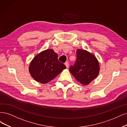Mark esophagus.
Listing matches in <instances>:
<instances>
[{"mask_svg":"<svg viewBox=\"0 0 127 127\" xmlns=\"http://www.w3.org/2000/svg\"><path fill=\"white\" fill-rule=\"evenodd\" d=\"M65 66H66V67L67 68H68V66H69V63H68V62H65Z\"/></svg>","mask_w":127,"mask_h":127,"instance_id":"34e87169","label":"esophagus"}]
</instances>
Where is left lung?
Returning <instances> with one entry per match:
<instances>
[{"label": "left lung", "instance_id": "obj_1", "mask_svg": "<svg viewBox=\"0 0 127 127\" xmlns=\"http://www.w3.org/2000/svg\"><path fill=\"white\" fill-rule=\"evenodd\" d=\"M69 70L77 81L86 85L97 76L100 66L95 55L86 50L78 49L75 63L69 67Z\"/></svg>", "mask_w": 127, "mask_h": 127}]
</instances>
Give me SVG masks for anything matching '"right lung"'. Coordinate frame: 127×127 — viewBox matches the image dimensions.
Wrapping results in <instances>:
<instances>
[{
	"label": "right lung",
	"instance_id": "obj_1",
	"mask_svg": "<svg viewBox=\"0 0 127 127\" xmlns=\"http://www.w3.org/2000/svg\"><path fill=\"white\" fill-rule=\"evenodd\" d=\"M66 68L58 60V55L52 49L43 51L35 56L29 66V72L35 81L47 83Z\"/></svg>",
	"mask_w": 127,
	"mask_h": 127
}]
</instances>
